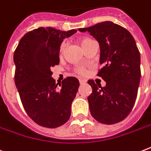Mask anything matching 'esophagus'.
<instances>
[{"label": "esophagus", "mask_w": 151, "mask_h": 151, "mask_svg": "<svg viewBox=\"0 0 151 151\" xmlns=\"http://www.w3.org/2000/svg\"><path fill=\"white\" fill-rule=\"evenodd\" d=\"M79 81H80L81 85H82V84H85V83H86V81L83 80V79H79Z\"/></svg>", "instance_id": "1"}]
</instances>
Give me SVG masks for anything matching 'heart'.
<instances>
[{
    "label": "heart",
    "instance_id": "obj_1",
    "mask_svg": "<svg viewBox=\"0 0 151 151\" xmlns=\"http://www.w3.org/2000/svg\"><path fill=\"white\" fill-rule=\"evenodd\" d=\"M91 41H92V39L88 38V37H84V38H82L81 40V45H82L83 48H85ZM66 46H67V42H66V41H63L61 43V45H60V47H59V55L63 54L65 50H66ZM76 71H77L78 73H80V74H84V73H85V70L84 68H82V67L78 68L76 70Z\"/></svg>",
    "mask_w": 151,
    "mask_h": 151
}]
</instances>
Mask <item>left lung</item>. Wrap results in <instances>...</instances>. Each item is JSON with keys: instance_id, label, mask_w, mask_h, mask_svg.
I'll return each mask as SVG.
<instances>
[{"instance_id": "8db88e82", "label": "left lung", "mask_w": 151, "mask_h": 151, "mask_svg": "<svg viewBox=\"0 0 151 151\" xmlns=\"http://www.w3.org/2000/svg\"><path fill=\"white\" fill-rule=\"evenodd\" d=\"M78 30L89 33L99 42L103 68L97 75L106 81L101 87L88 81L92 88L88 97L90 113L102 124L122 122L133 108L140 81V54L136 41L126 29L110 21Z\"/></svg>"}]
</instances>
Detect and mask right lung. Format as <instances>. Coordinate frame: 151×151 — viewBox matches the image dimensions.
I'll return each mask as SVG.
<instances>
[{"instance_id":"obj_1","label":"right lung","mask_w":151,"mask_h":151,"mask_svg":"<svg viewBox=\"0 0 151 151\" xmlns=\"http://www.w3.org/2000/svg\"><path fill=\"white\" fill-rule=\"evenodd\" d=\"M76 29L62 31L40 27L25 34L14 53L15 83L29 117L41 126L54 129L64 124L79 87L73 77L55 84L51 68L59 63V47Z\"/></svg>"}]
</instances>
